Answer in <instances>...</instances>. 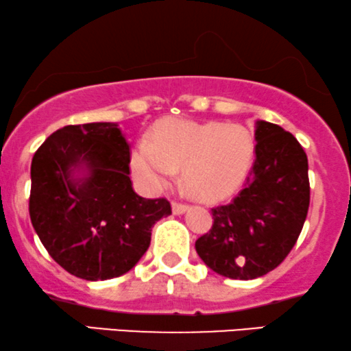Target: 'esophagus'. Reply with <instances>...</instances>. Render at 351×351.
I'll return each mask as SVG.
<instances>
[{"label": "esophagus", "mask_w": 351, "mask_h": 351, "mask_svg": "<svg viewBox=\"0 0 351 351\" xmlns=\"http://www.w3.org/2000/svg\"><path fill=\"white\" fill-rule=\"evenodd\" d=\"M188 210L186 204H181V202H171V213L175 216H180V214H184Z\"/></svg>", "instance_id": "obj_1"}]
</instances>
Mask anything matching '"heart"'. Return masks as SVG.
I'll return each instance as SVG.
<instances>
[{
    "mask_svg": "<svg viewBox=\"0 0 351 351\" xmlns=\"http://www.w3.org/2000/svg\"><path fill=\"white\" fill-rule=\"evenodd\" d=\"M255 158V142L247 128L188 119L160 121L152 141L138 138L130 168L143 188L160 189L183 168V183L201 201H221L242 186Z\"/></svg>",
    "mask_w": 351,
    "mask_h": 351,
    "instance_id": "heart-1",
    "label": "heart"
}]
</instances>
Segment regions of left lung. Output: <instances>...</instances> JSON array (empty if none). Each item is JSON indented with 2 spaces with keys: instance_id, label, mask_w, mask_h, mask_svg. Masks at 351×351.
Instances as JSON below:
<instances>
[{
  "instance_id": "obj_1",
  "label": "left lung",
  "mask_w": 351,
  "mask_h": 351,
  "mask_svg": "<svg viewBox=\"0 0 351 351\" xmlns=\"http://www.w3.org/2000/svg\"><path fill=\"white\" fill-rule=\"evenodd\" d=\"M255 163L237 197L213 209V229L196 240L206 267L230 280H255L288 256L309 209V165L293 134L255 122Z\"/></svg>"
}]
</instances>
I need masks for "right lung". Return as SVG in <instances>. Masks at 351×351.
I'll return each mask as SVG.
<instances>
[{
	"label": "right lung",
	"instance_id": "obj_1",
	"mask_svg": "<svg viewBox=\"0 0 351 351\" xmlns=\"http://www.w3.org/2000/svg\"><path fill=\"white\" fill-rule=\"evenodd\" d=\"M130 147L116 122L65 125L31 165L29 214L49 255L86 281L132 269L152 227L171 214L163 197L145 199L129 178Z\"/></svg>",
	"mask_w": 351,
	"mask_h": 351
}]
</instances>
